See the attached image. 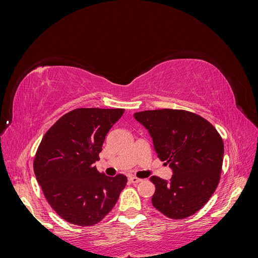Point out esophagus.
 Returning a JSON list of instances; mask_svg holds the SVG:
<instances>
[{
  "instance_id": "esophagus-1",
  "label": "esophagus",
  "mask_w": 258,
  "mask_h": 258,
  "mask_svg": "<svg viewBox=\"0 0 258 258\" xmlns=\"http://www.w3.org/2000/svg\"><path fill=\"white\" fill-rule=\"evenodd\" d=\"M129 181L131 182V183H140L142 181L141 178H139V177H136V176H130L129 177Z\"/></svg>"
}]
</instances>
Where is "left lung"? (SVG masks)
I'll use <instances>...</instances> for the list:
<instances>
[{
    "label": "left lung",
    "mask_w": 258,
    "mask_h": 258,
    "mask_svg": "<svg viewBox=\"0 0 258 258\" xmlns=\"http://www.w3.org/2000/svg\"><path fill=\"white\" fill-rule=\"evenodd\" d=\"M153 138L158 158L170 166L168 183L152 176L154 208L172 220H183L204 207L222 173L224 142L211 122L197 114L162 108L135 113Z\"/></svg>",
    "instance_id": "obj_1"
}]
</instances>
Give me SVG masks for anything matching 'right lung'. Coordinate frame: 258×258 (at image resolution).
<instances>
[{
	"label": "right lung",
	"instance_id": "obj_1",
	"mask_svg": "<svg viewBox=\"0 0 258 258\" xmlns=\"http://www.w3.org/2000/svg\"><path fill=\"white\" fill-rule=\"evenodd\" d=\"M123 108H75L44 135L33 169L49 206L64 221L92 226L116 205L127 177L100 173L99 160L105 136L122 116Z\"/></svg>",
	"mask_w": 258,
	"mask_h": 258
}]
</instances>
